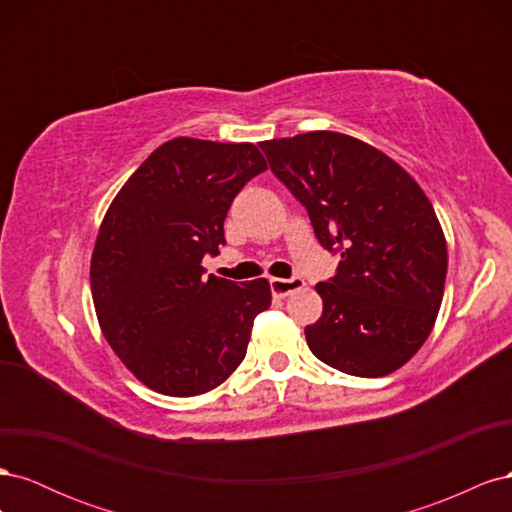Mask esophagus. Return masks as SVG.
Masks as SVG:
<instances>
[{
  "instance_id": "obj_1",
  "label": "esophagus",
  "mask_w": 512,
  "mask_h": 512,
  "mask_svg": "<svg viewBox=\"0 0 512 512\" xmlns=\"http://www.w3.org/2000/svg\"><path fill=\"white\" fill-rule=\"evenodd\" d=\"M303 286H305L303 277H290V280L273 277V280H271V292H273V297H277V299H284V297H288L290 292L301 290Z\"/></svg>"
}]
</instances>
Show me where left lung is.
I'll return each instance as SVG.
<instances>
[{"instance_id":"1","label":"left lung","mask_w":512,"mask_h":512,"mask_svg":"<svg viewBox=\"0 0 512 512\" xmlns=\"http://www.w3.org/2000/svg\"><path fill=\"white\" fill-rule=\"evenodd\" d=\"M273 175L307 209L322 247L342 254L316 284L322 316L305 327L322 363L359 378L406 365L438 318L446 239L404 168L359 138L318 130L260 143Z\"/></svg>"}]
</instances>
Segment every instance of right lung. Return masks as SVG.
<instances>
[{
  "instance_id": "1",
  "label": "right lung",
  "mask_w": 512,
  "mask_h": 512,
  "mask_svg": "<svg viewBox=\"0 0 512 512\" xmlns=\"http://www.w3.org/2000/svg\"><path fill=\"white\" fill-rule=\"evenodd\" d=\"M262 170L252 143L179 136L153 151L108 207L91 294L106 342L149 389L207 393L245 359L254 318L271 305L269 282L207 277L203 258L220 254L232 200Z\"/></svg>"
}]
</instances>
